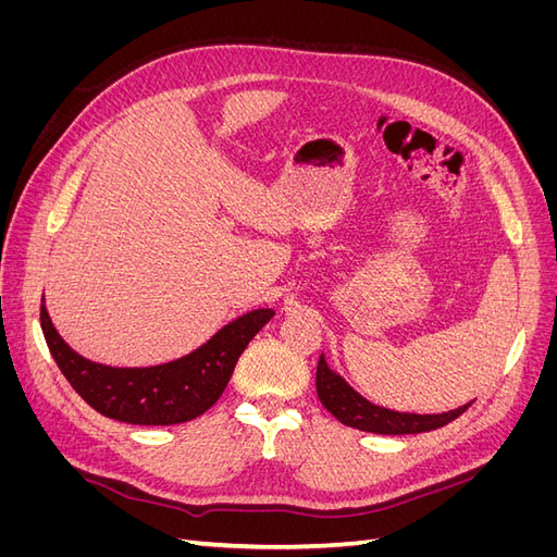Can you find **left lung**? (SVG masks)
<instances>
[{
	"label": "left lung",
	"instance_id": "obj_1",
	"mask_svg": "<svg viewBox=\"0 0 557 557\" xmlns=\"http://www.w3.org/2000/svg\"><path fill=\"white\" fill-rule=\"evenodd\" d=\"M315 391L318 399L323 401V407L339 420V423L374 434H418L444 428L450 420L465 413L471 404H462V407L444 413H407L379 407V404L362 397L342 374L334 372L325 360V352H320L318 360Z\"/></svg>",
	"mask_w": 557,
	"mask_h": 557
}]
</instances>
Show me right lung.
I'll return each instance as SVG.
<instances>
[{"instance_id": "add662e5", "label": "right lung", "mask_w": 557, "mask_h": 557, "mask_svg": "<svg viewBox=\"0 0 557 557\" xmlns=\"http://www.w3.org/2000/svg\"><path fill=\"white\" fill-rule=\"evenodd\" d=\"M272 318L274 309H252L188 356L153 367H111L66 344L41 299V330L64 379L95 411L132 425H176L211 409L244 348Z\"/></svg>"}]
</instances>
